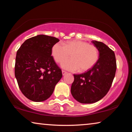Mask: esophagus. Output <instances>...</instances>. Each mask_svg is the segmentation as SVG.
<instances>
[{"label": "esophagus", "instance_id": "obj_1", "mask_svg": "<svg viewBox=\"0 0 132 132\" xmlns=\"http://www.w3.org/2000/svg\"><path fill=\"white\" fill-rule=\"evenodd\" d=\"M66 73H67L66 71L62 70V75H63V76H64V75H65L66 74Z\"/></svg>", "mask_w": 132, "mask_h": 132}]
</instances>
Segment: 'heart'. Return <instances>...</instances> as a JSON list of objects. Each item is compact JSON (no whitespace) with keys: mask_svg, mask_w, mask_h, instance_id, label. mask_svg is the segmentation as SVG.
<instances>
[{"mask_svg":"<svg viewBox=\"0 0 132 132\" xmlns=\"http://www.w3.org/2000/svg\"><path fill=\"white\" fill-rule=\"evenodd\" d=\"M71 54V59L62 62L61 67L66 70L86 71L97 63L98 51L95 46L81 40H71L63 44L57 42L51 49V54L57 63H61Z\"/></svg>","mask_w":132,"mask_h":132,"instance_id":"obj_1","label":"heart"}]
</instances>
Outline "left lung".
<instances>
[{
    "instance_id": "8db88e82",
    "label": "left lung",
    "mask_w": 132,
    "mask_h": 132,
    "mask_svg": "<svg viewBox=\"0 0 132 132\" xmlns=\"http://www.w3.org/2000/svg\"><path fill=\"white\" fill-rule=\"evenodd\" d=\"M99 52L94 66L81 75H74L71 93L81 104H92L101 100L108 92L114 79L117 62L115 53L103 42L92 41Z\"/></svg>"
}]
</instances>
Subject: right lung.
I'll return each mask as SVG.
<instances>
[{
  "mask_svg": "<svg viewBox=\"0 0 132 132\" xmlns=\"http://www.w3.org/2000/svg\"><path fill=\"white\" fill-rule=\"evenodd\" d=\"M55 37L38 35L26 40L17 51L15 77L22 93L35 102L50 98L62 77V70L51 56Z\"/></svg>",
  "mask_w": 132,
  "mask_h": 132,
  "instance_id": "add662e5",
  "label": "right lung"
}]
</instances>
